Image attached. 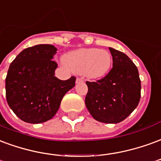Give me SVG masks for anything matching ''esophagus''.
Masks as SVG:
<instances>
[{
    "label": "esophagus",
    "instance_id": "esophagus-1",
    "mask_svg": "<svg viewBox=\"0 0 161 161\" xmlns=\"http://www.w3.org/2000/svg\"><path fill=\"white\" fill-rule=\"evenodd\" d=\"M75 81H76V83H80V82H82L83 80H82V79H80V78H77Z\"/></svg>",
    "mask_w": 161,
    "mask_h": 161
}]
</instances>
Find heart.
<instances>
[{"label": "heart", "instance_id": "obj_1", "mask_svg": "<svg viewBox=\"0 0 161 161\" xmlns=\"http://www.w3.org/2000/svg\"><path fill=\"white\" fill-rule=\"evenodd\" d=\"M67 67L87 79H99L109 72L112 58L109 51L96 48H83L69 52L64 57Z\"/></svg>", "mask_w": 161, "mask_h": 161}]
</instances>
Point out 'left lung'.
<instances>
[{"mask_svg": "<svg viewBox=\"0 0 161 161\" xmlns=\"http://www.w3.org/2000/svg\"><path fill=\"white\" fill-rule=\"evenodd\" d=\"M112 69L103 79L86 81L85 103L95 120L105 124L124 121L137 107L141 98V80L136 66L119 50L109 48Z\"/></svg>", "mask_w": 161, "mask_h": 161, "instance_id": "1", "label": "left lung"}]
</instances>
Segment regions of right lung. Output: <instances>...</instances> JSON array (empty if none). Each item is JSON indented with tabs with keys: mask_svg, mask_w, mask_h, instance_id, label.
<instances>
[{
	"mask_svg": "<svg viewBox=\"0 0 161 161\" xmlns=\"http://www.w3.org/2000/svg\"><path fill=\"white\" fill-rule=\"evenodd\" d=\"M51 44L22 50L8 69L6 98L15 115L29 124H41L56 115L63 96L75 85V77L61 80L55 76L56 53Z\"/></svg>",
	"mask_w": 161,
	"mask_h": 161,
	"instance_id": "add662e5",
	"label": "right lung"
}]
</instances>
